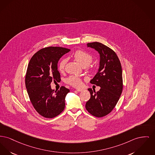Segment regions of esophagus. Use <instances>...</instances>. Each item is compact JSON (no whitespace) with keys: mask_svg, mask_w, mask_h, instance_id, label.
<instances>
[{"mask_svg":"<svg viewBox=\"0 0 155 155\" xmlns=\"http://www.w3.org/2000/svg\"><path fill=\"white\" fill-rule=\"evenodd\" d=\"M77 91H78V92H81V91H83V90L82 89H77Z\"/></svg>","mask_w":155,"mask_h":155,"instance_id":"obj_1","label":"esophagus"}]
</instances>
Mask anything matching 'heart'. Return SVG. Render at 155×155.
Here are the masks:
<instances>
[{
    "instance_id": "obj_1",
    "label": "heart",
    "mask_w": 155,
    "mask_h": 155,
    "mask_svg": "<svg viewBox=\"0 0 155 155\" xmlns=\"http://www.w3.org/2000/svg\"><path fill=\"white\" fill-rule=\"evenodd\" d=\"M74 58L75 60L83 67H86L91 63L93 60V57L90 53L78 50L74 54ZM66 59H62L58 64V70L60 71H63L64 70L65 65L66 64ZM65 82L74 87H80L82 85L81 79L77 75H71L65 80Z\"/></svg>"
}]
</instances>
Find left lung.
<instances>
[{
    "label": "left lung",
    "instance_id": "left-lung-1",
    "mask_svg": "<svg viewBox=\"0 0 155 155\" xmlns=\"http://www.w3.org/2000/svg\"><path fill=\"white\" fill-rule=\"evenodd\" d=\"M87 47L95 49L100 54L98 72L90 82L101 88L97 92L88 89L91 98L86 102L85 108L93 116L101 118L113 110L122 94V67L117 55L108 47L99 42L88 43Z\"/></svg>",
    "mask_w": 155,
    "mask_h": 155
}]
</instances>
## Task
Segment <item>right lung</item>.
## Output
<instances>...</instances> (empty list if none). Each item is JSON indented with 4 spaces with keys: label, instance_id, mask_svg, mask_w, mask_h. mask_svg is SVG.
I'll return each mask as SVG.
<instances>
[{
    "label": "right lung",
    "instance_id": "add662e5",
    "mask_svg": "<svg viewBox=\"0 0 155 155\" xmlns=\"http://www.w3.org/2000/svg\"><path fill=\"white\" fill-rule=\"evenodd\" d=\"M70 49L48 47L33 55L28 64L25 78L26 87L30 101L41 116L53 118L60 114L65 108V98L70 90L61 87L58 91L51 88L53 80L61 81L57 64Z\"/></svg>",
    "mask_w": 155,
    "mask_h": 155
}]
</instances>
